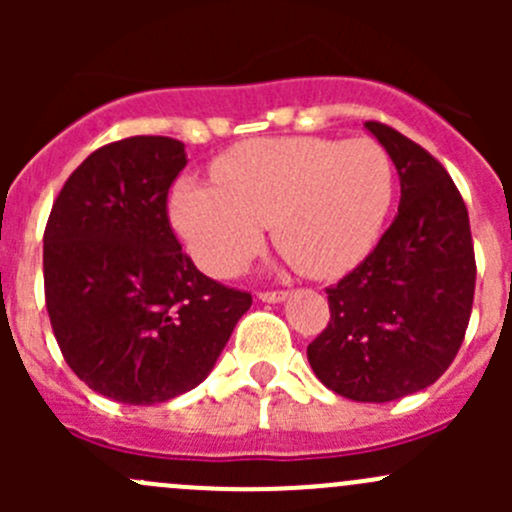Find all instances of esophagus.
<instances>
[{
  "instance_id": "obj_1",
  "label": "esophagus",
  "mask_w": 512,
  "mask_h": 512,
  "mask_svg": "<svg viewBox=\"0 0 512 512\" xmlns=\"http://www.w3.org/2000/svg\"><path fill=\"white\" fill-rule=\"evenodd\" d=\"M257 297H260L262 302H282V299L287 297V292L285 289H260Z\"/></svg>"
}]
</instances>
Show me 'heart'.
Returning a JSON list of instances; mask_svg holds the SVG:
<instances>
[{"label":"heart","mask_w":512,"mask_h":512,"mask_svg":"<svg viewBox=\"0 0 512 512\" xmlns=\"http://www.w3.org/2000/svg\"><path fill=\"white\" fill-rule=\"evenodd\" d=\"M218 183L180 180L173 223L193 260L235 275L272 223L299 272L334 277L379 240L394 203V160L374 138H260L213 165Z\"/></svg>","instance_id":"1"}]
</instances>
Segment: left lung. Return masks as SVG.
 Returning <instances> with one entry per match:
<instances>
[{"instance_id": "left-lung-1", "label": "left lung", "mask_w": 512, "mask_h": 512, "mask_svg": "<svg viewBox=\"0 0 512 512\" xmlns=\"http://www.w3.org/2000/svg\"><path fill=\"white\" fill-rule=\"evenodd\" d=\"M399 170V215L334 287L329 322L307 347L334 394L384 404L441 379L466 337L476 292L468 208L441 163L379 121H366Z\"/></svg>"}]
</instances>
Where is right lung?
I'll list each match as a JSON object with an SVG mask.
<instances>
[{"label":"right lung","mask_w":512,"mask_h":512,"mask_svg":"<svg viewBox=\"0 0 512 512\" xmlns=\"http://www.w3.org/2000/svg\"><path fill=\"white\" fill-rule=\"evenodd\" d=\"M185 146L133 136L91 153L51 205L44 297L66 364L96 394L133 406L195 389L252 294L205 277L180 247L168 190Z\"/></svg>","instance_id":"obj_1"}]
</instances>
